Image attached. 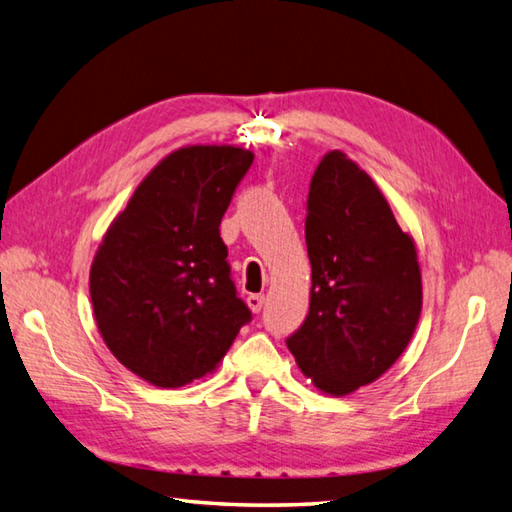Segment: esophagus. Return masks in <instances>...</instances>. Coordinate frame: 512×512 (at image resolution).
<instances>
[{
  "mask_svg": "<svg viewBox=\"0 0 512 512\" xmlns=\"http://www.w3.org/2000/svg\"><path fill=\"white\" fill-rule=\"evenodd\" d=\"M246 304L250 310H253V313H259V310H262L266 304V297L264 295H248Z\"/></svg>",
  "mask_w": 512,
  "mask_h": 512,
  "instance_id": "obj_1",
  "label": "esophagus"
}]
</instances>
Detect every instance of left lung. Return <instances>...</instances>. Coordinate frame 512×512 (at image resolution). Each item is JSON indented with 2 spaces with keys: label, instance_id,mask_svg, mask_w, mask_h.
<instances>
[{
  "label": "left lung",
  "instance_id": "1",
  "mask_svg": "<svg viewBox=\"0 0 512 512\" xmlns=\"http://www.w3.org/2000/svg\"><path fill=\"white\" fill-rule=\"evenodd\" d=\"M308 317L286 346L317 390L344 397L373 384L404 353L422 315L415 239L382 190L330 150L306 199Z\"/></svg>",
  "mask_w": 512,
  "mask_h": 512
}]
</instances>
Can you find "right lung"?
Listing matches in <instances>:
<instances>
[{
  "label": "right lung",
  "instance_id": "obj_1",
  "mask_svg": "<svg viewBox=\"0 0 512 512\" xmlns=\"http://www.w3.org/2000/svg\"><path fill=\"white\" fill-rule=\"evenodd\" d=\"M253 150L182 146L110 222L90 264V302L110 353L159 388L213 373L248 319L219 224Z\"/></svg>",
  "mask_w": 512,
  "mask_h": 512
}]
</instances>
